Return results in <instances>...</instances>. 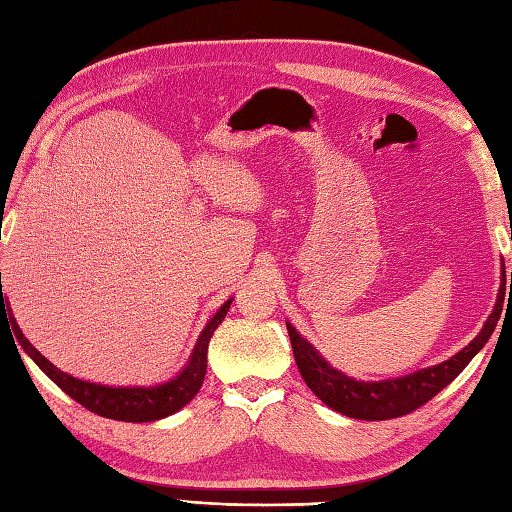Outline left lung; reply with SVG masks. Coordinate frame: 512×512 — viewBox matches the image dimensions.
<instances>
[{
	"label": "left lung",
	"instance_id": "1",
	"mask_svg": "<svg viewBox=\"0 0 512 512\" xmlns=\"http://www.w3.org/2000/svg\"><path fill=\"white\" fill-rule=\"evenodd\" d=\"M512 287V272H510ZM506 292V267L501 265V285L499 294ZM501 301L504 296H497L495 310L488 316V321L481 327V332L472 339L464 350L450 356L448 361H441L430 368H421L417 372L392 376L383 381H361L352 379L345 372L332 368L325 356L287 321L289 341H292L294 361L298 372L318 399L334 412H341L345 417L363 419V421H383L403 417L412 410H417L423 403H428L435 394H439L446 385H450L457 376L464 372L466 365L475 359V354L484 347L495 332L497 321L501 316Z\"/></svg>",
	"mask_w": 512,
	"mask_h": 512
}]
</instances>
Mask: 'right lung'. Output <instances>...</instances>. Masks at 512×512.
I'll return each instance as SVG.
<instances>
[{
	"label": "right lung",
	"mask_w": 512,
	"mask_h": 512,
	"mask_svg": "<svg viewBox=\"0 0 512 512\" xmlns=\"http://www.w3.org/2000/svg\"><path fill=\"white\" fill-rule=\"evenodd\" d=\"M231 301H234V298L225 301L220 305V310L209 318L205 330H202L198 336L194 352H191L187 365L176 376H171L169 381L156 383V385H102V383L77 379V376L69 372H62L60 368H55L46 356H42L35 350L31 341H28L22 334V330H19L11 307H8V303H4L2 274H0V316L4 314L11 318V327L17 334L19 345H22L24 352L37 363V368H40L48 379L57 385V388H62L71 399H75L86 410L100 414V417H106V419L131 421V423H149V421L165 419L169 414L185 408L187 403L196 397L207 374L209 341L211 336H214L216 327L223 323V318L227 316ZM6 311L9 312L8 315L5 314Z\"/></svg>",
	"instance_id": "add662e5"
}]
</instances>
